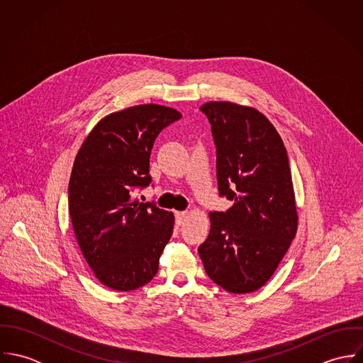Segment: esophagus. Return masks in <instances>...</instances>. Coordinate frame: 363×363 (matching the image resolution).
I'll use <instances>...</instances> for the list:
<instances>
[{"label":"esophagus","instance_id":"34e87169","mask_svg":"<svg viewBox=\"0 0 363 363\" xmlns=\"http://www.w3.org/2000/svg\"><path fill=\"white\" fill-rule=\"evenodd\" d=\"M174 216H176V223H177V225H182V223L184 222L186 216H187V212H186V211H179V212L174 213Z\"/></svg>","mask_w":363,"mask_h":363}]
</instances>
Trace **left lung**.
Listing matches in <instances>:
<instances>
[{
    "label": "left lung",
    "instance_id": "8db88e82",
    "mask_svg": "<svg viewBox=\"0 0 363 363\" xmlns=\"http://www.w3.org/2000/svg\"><path fill=\"white\" fill-rule=\"evenodd\" d=\"M200 110L216 147L219 196L235 204L209 213V235L199 255L216 285L249 294L271 278L296 235L289 159L259 110L230 102H208Z\"/></svg>",
    "mask_w": 363,
    "mask_h": 363
}]
</instances>
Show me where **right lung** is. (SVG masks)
I'll list each match as a JSON object with an SVG mask.
<instances>
[{"label": "right lung", "instance_id": "right-lung-1", "mask_svg": "<svg viewBox=\"0 0 363 363\" xmlns=\"http://www.w3.org/2000/svg\"><path fill=\"white\" fill-rule=\"evenodd\" d=\"M182 114L140 104L102 118L75 157L68 209L81 252L96 278L114 291H134L157 272L174 216L135 193L148 187L156 137Z\"/></svg>", "mask_w": 363, "mask_h": 363}]
</instances>
